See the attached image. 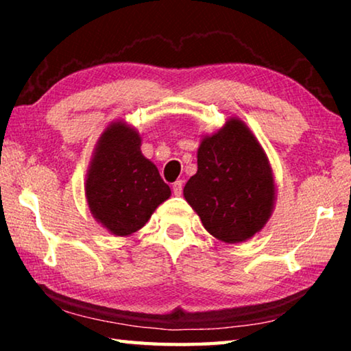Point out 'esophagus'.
Listing matches in <instances>:
<instances>
[{"mask_svg": "<svg viewBox=\"0 0 351 351\" xmlns=\"http://www.w3.org/2000/svg\"><path fill=\"white\" fill-rule=\"evenodd\" d=\"M171 189H173V193L176 195V197H180V195L182 193V181H176Z\"/></svg>", "mask_w": 351, "mask_h": 351, "instance_id": "34e87169", "label": "esophagus"}]
</instances>
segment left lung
Here are the masks:
<instances>
[{
	"label": "left lung",
	"instance_id": "obj_1",
	"mask_svg": "<svg viewBox=\"0 0 351 351\" xmlns=\"http://www.w3.org/2000/svg\"><path fill=\"white\" fill-rule=\"evenodd\" d=\"M198 170L184 198L204 229L229 245L246 241L268 223L276 204V181L263 147L239 117L201 138Z\"/></svg>",
	"mask_w": 351,
	"mask_h": 351
}]
</instances>
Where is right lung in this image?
I'll use <instances>...</instances> for the list:
<instances>
[{
  "instance_id": "add662e5",
  "label": "right lung",
  "mask_w": 351,
  "mask_h": 351,
  "mask_svg": "<svg viewBox=\"0 0 351 351\" xmlns=\"http://www.w3.org/2000/svg\"><path fill=\"white\" fill-rule=\"evenodd\" d=\"M138 130L123 121L111 122L94 148L85 180L91 215L116 237L138 232L171 190L158 167L141 152Z\"/></svg>"
}]
</instances>
